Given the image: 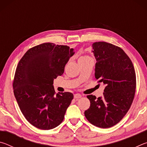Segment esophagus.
Returning <instances> with one entry per match:
<instances>
[{
    "label": "esophagus",
    "mask_w": 147,
    "mask_h": 147,
    "mask_svg": "<svg viewBox=\"0 0 147 147\" xmlns=\"http://www.w3.org/2000/svg\"><path fill=\"white\" fill-rule=\"evenodd\" d=\"M81 97H82V95H81L80 94L76 93V94H74V98H75V99H78V98H81Z\"/></svg>",
    "instance_id": "esophagus-1"
}]
</instances>
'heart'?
<instances>
[{
  "label": "heart",
  "instance_id": "heart-1",
  "mask_svg": "<svg viewBox=\"0 0 147 147\" xmlns=\"http://www.w3.org/2000/svg\"><path fill=\"white\" fill-rule=\"evenodd\" d=\"M89 58V57L88 56H83L80 57V58Z\"/></svg>",
  "mask_w": 147,
  "mask_h": 147
}]
</instances>
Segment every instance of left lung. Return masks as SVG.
<instances>
[{
	"instance_id": "8db88e82",
	"label": "left lung",
	"mask_w": 147,
	"mask_h": 147,
	"mask_svg": "<svg viewBox=\"0 0 147 147\" xmlns=\"http://www.w3.org/2000/svg\"><path fill=\"white\" fill-rule=\"evenodd\" d=\"M96 58L94 76L106 86L103 96L88 95L90 107L84 115L89 123L102 128L121 121L130 109L136 88L132 62L120 47L106 42L93 44Z\"/></svg>"
}]
</instances>
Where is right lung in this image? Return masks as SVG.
Masks as SVG:
<instances>
[{"instance_id": "right-lung-1", "label": "right lung", "mask_w": 147, "mask_h": 147, "mask_svg": "<svg viewBox=\"0 0 147 147\" xmlns=\"http://www.w3.org/2000/svg\"><path fill=\"white\" fill-rule=\"evenodd\" d=\"M74 54V49L67 45L45 43L30 49L20 59L13 93L22 113L35 127L51 130L63 121L73 94L65 92L56 95L53 81L63 74Z\"/></svg>"}]
</instances>
